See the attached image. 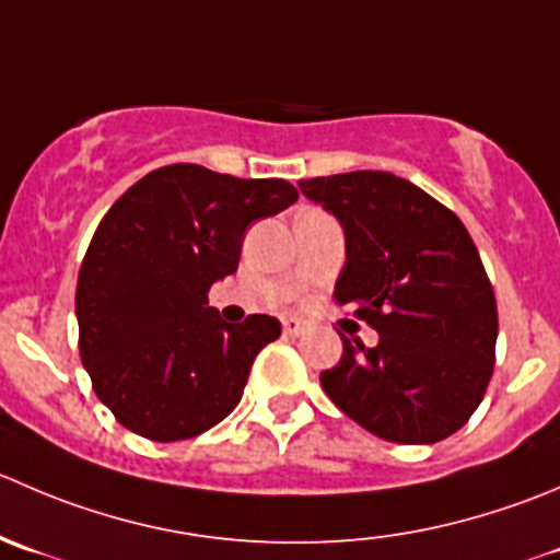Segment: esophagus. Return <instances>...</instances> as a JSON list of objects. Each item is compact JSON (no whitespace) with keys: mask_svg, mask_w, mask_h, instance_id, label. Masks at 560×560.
<instances>
[{"mask_svg":"<svg viewBox=\"0 0 560 560\" xmlns=\"http://www.w3.org/2000/svg\"><path fill=\"white\" fill-rule=\"evenodd\" d=\"M281 328H284L287 336L306 334V323H303V319H298V317H284V319H281Z\"/></svg>","mask_w":560,"mask_h":560,"instance_id":"34e87169","label":"esophagus"}]
</instances>
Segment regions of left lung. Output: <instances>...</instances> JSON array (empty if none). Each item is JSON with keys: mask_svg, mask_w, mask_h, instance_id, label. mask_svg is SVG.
I'll return each instance as SVG.
<instances>
[{"mask_svg": "<svg viewBox=\"0 0 560 560\" xmlns=\"http://www.w3.org/2000/svg\"><path fill=\"white\" fill-rule=\"evenodd\" d=\"M339 219L347 262L339 306L380 334L341 336V361L319 374L345 416L390 443H438L468 424L495 366L498 306L457 213L390 172L298 183Z\"/></svg>", "mask_w": 560, "mask_h": 560, "instance_id": "1", "label": "left lung"}]
</instances>
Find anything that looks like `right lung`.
I'll use <instances>...</instances> for the list:
<instances>
[{
	"label": "right lung",
	"mask_w": 560,
	"mask_h": 560,
	"mask_svg": "<svg viewBox=\"0 0 560 560\" xmlns=\"http://www.w3.org/2000/svg\"><path fill=\"white\" fill-rule=\"evenodd\" d=\"M295 199V186L276 177L172 164L108 208L81 262L75 317L92 388L125 430L188 441L235 410L281 323L268 314L224 323L208 292L237 270L248 226Z\"/></svg>",
	"instance_id": "right-lung-1"
}]
</instances>
